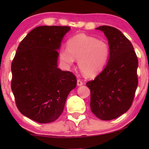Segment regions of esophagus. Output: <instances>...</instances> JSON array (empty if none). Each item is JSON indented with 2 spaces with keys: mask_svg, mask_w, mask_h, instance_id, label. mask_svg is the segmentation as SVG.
<instances>
[{
  "mask_svg": "<svg viewBox=\"0 0 149 149\" xmlns=\"http://www.w3.org/2000/svg\"><path fill=\"white\" fill-rule=\"evenodd\" d=\"M83 85V83L82 82V81H81V80H79V79H78V80H77V85H78V86H81V85Z\"/></svg>",
  "mask_w": 149,
  "mask_h": 149,
  "instance_id": "esophagus-1",
  "label": "esophagus"
}]
</instances>
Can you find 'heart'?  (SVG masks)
I'll return each instance as SVG.
<instances>
[{
	"instance_id": "heart-1",
	"label": "heart",
	"mask_w": 149,
	"mask_h": 149,
	"mask_svg": "<svg viewBox=\"0 0 149 149\" xmlns=\"http://www.w3.org/2000/svg\"><path fill=\"white\" fill-rule=\"evenodd\" d=\"M68 48L60 50V58L66 67L78 60L81 72L87 77H93L100 73L109 61L110 48L104 40L84 34H77L68 40Z\"/></svg>"
}]
</instances>
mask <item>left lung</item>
<instances>
[{
  "label": "left lung",
  "instance_id": "left-lung-1",
  "mask_svg": "<svg viewBox=\"0 0 149 149\" xmlns=\"http://www.w3.org/2000/svg\"><path fill=\"white\" fill-rule=\"evenodd\" d=\"M110 48L104 69L86 85L91 91L90 107L101 120L120 117L131 107L138 86V61L131 42L117 28L102 26Z\"/></svg>",
  "mask_w": 149,
  "mask_h": 149
}]
</instances>
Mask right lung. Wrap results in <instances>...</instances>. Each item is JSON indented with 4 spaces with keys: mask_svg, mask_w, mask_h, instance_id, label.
Here are the masks:
<instances>
[{
    "mask_svg": "<svg viewBox=\"0 0 149 149\" xmlns=\"http://www.w3.org/2000/svg\"><path fill=\"white\" fill-rule=\"evenodd\" d=\"M68 26H41L20 42L12 62L11 89L22 115L40 123L53 122L64 111L76 77L58 67V50Z\"/></svg>",
    "mask_w": 149,
    "mask_h": 149,
    "instance_id": "right-lung-1",
    "label": "right lung"
}]
</instances>
